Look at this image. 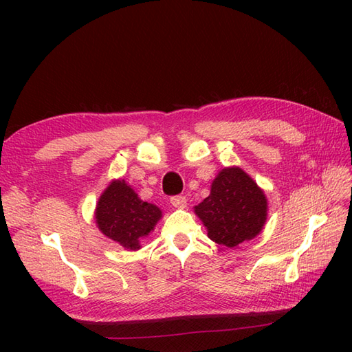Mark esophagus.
Returning a JSON list of instances; mask_svg holds the SVG:
<instances>
[{"instance_id":"1","label":"esophagus","mask_w":352,"mask_h":352,"mask_svg":"<svg viewBox=\"0 0 352 352\" xmlns=\"http://www.w3.org/2000/svg\"><path fill=\"white\" fill-rule=\"evenodd\" d=\"M170 204L175 208H186L188 207V199H186L184 197H172Z\"/></svg>"}]
</instances>
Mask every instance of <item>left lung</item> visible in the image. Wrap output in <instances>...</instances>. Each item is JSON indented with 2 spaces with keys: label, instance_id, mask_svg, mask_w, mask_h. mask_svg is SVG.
Returning a JSON list of instances; mask_svg holds the SVG:
<instances>
[{
  "label": "left lung",
  "instance_id": "1",
  "mask_svg": "<svg viewBox=\"0 0 352 352\" xmlns=\"http://www.w3.org/2000/svg\"><path fill=\"white\" fill-rule=\"evenodd\" d=\"M193 210L208 239L234 248L261 233L267 219V198L242 168L230 166L218 172L210 195Z\"/></svg>",
  "mask_w": 352,
  "mask_h": 352
}]
</instances>
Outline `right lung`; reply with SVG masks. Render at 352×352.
<instances>
[{
    "label": "right lung",
    "instance_id": "right-lung-1",
    "mask_svg": "<svg viewBox=\"0 0 352 352\" xmlns=\"http://www.w3.org/2000/svg\"><path fill=\"white\" fill-rule=\"evenodd\" d=\"M94 218L104 236L125 250L138 251L142 239L148 237L162 219V210L140 199L129 183L118 178L101 193Z\"/></svg>",
    "mask_w": 352,
    "mask_h": 352
}]
</instances>
